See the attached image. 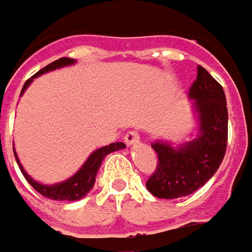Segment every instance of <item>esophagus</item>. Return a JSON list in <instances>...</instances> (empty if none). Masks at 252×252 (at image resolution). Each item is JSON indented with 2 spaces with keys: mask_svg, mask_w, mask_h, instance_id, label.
<instances>
[{
  "mask_svg": "<svg viewBox=\"0 0 252 252\" xmlns=\"http://www.w3.org/2000/svg\"><path fill=\"white\" fill-rule=\"evenodd\" d=\"M124 141H126V146H135L140 141V135L135 131H128L126 134V137H124Z\"/></svg>",
  "mask_w": 252,
  "mask_h": 252,
  "instance_id": "34e87169",
  "label": "esophagus"
}]
</instances>
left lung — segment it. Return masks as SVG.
Wrapping results in <instances>:
<instances>
[{"mask_svg": "<svg viewBox=\"0 0 252 252\" xmlns=\"http://www.w3.org/2000/svg\"><path fill=\"white\" fill-rule=\"evenodd\" d=\"M189 98L194 101L197 135L176 147L163 140L151 143L158 161L146 186L150 193L160 199H176L196 192L215 174L226 151L225 92L202 66H197V78L189 91Z\"/></svg>", "mask_w": 252, "mask_h": 252, "instance_id": "1", "label": "left lung"}]
</instances>
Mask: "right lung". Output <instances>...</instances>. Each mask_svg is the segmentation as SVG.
Listing matches in <instances>:
<instances>
[{
  "label": "right lung",
  "mask_w": 252,
  "mask_h": 252,
  "mask_svg": "<svg viewBox=\"0 0 252 252\" xmlns=\"http://www.w3.org/2000/svg\"><path fill=\"white\" fill-rule=\"evenodd\" d=\"M76 60L70 58H62L59 60H55L53 63L47 64L46 67H43L41 70H38L34 76H32L30 79L27 80L21 89V94L23 95L26 92V89L30 86V83L40 75L43 73H47L50 70H55V69H60V67H64V66H70V64H75ZM126 149V144L124 143H112L109 146H105L101 149L95 150L89 157L88 160L83 163V166L80 167L78 172L75 173L72 177H69L67 180L64 182H60L56 185H43L40 182L34 180L29 173L24 170L23 164L20 163L18 157H17V153L14 150V156H15V161L20 167V170L23 173V176L26 177V180L34 188L35 190L40 194H43L44 197H49V199H53V200H79L82 199L85 194L88 193L94 185H95V179H96V173L98 169L101 167L102 164V160L109 154V153H114L117 150Z\"/></svg>",
  "instance_id": "add662e5"
}]
</instances>
